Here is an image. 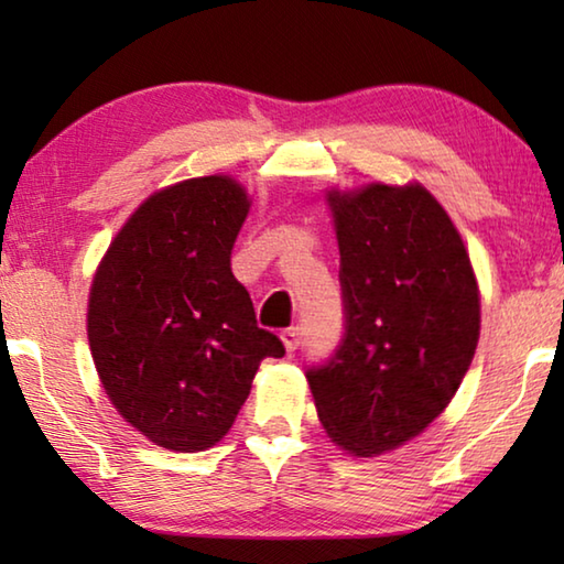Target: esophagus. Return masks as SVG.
Instances as JSON below:
<instances>
[{
  "label": "esophagus",
  "instance_id": "obj_1",
  "mask_svg": "<svg viewBox=\"0 0 564 564\" xmlns=\"http://www.w3.org/2000/svg\"><path fill=\"white\" fill-rule=\"evenodd\" d=\"M301 338H303V328L301 326H291V328H285L281 333V340H283V346H285V350H289V352H293L295 348L301 346Z\"/></svg>",
  "mask_w": 564,
  "mask_h": 564
}]
</instances>
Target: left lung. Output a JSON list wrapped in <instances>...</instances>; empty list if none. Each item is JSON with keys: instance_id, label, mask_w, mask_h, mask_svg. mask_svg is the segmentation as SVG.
I'll list each match as a JSON object with an SVG mask.
<instances>
[{"instance_id": "8db88e82", "label": "left lung", "mask_w": 564, "mask_h": 564, "mask_svg": "<svg viewBox=\"0 0 564 564\" xmlns=\"http://www.w3.org/2000/svg\"><path fill=\"white\" fill-rule=\"evenodd\" d=\"M343 338L305 378L326 433L380 455L423 433L470 368L480 299L460 234L423 186L330 191Z\"/></svg>"}]
</instances>
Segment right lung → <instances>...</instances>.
Instances as JSON below:
<instances>
[{
    "mask_svg": "<svg viewBox=\"0 0 564 564\" xmlns=\"http://www.w3.org/2000/svg\"><path fill=\"white\" fill-rule=\"evenodd\" d=\"M246 214L234 178L181 181L137 208L94 275L87 321L101 386L166 451L216 445L261 360L285 356L231 271Z\"/></svg>",
    "mask_w": 564,
    "mask_h": 564,
    "instance_id": "1",
    "label": "right lung"
}]
</instances>
